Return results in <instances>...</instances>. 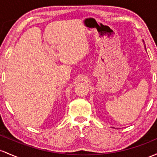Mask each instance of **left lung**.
Listing matches in <instances>:
<instances>
[{"label": "left lung", "instance_id": "left-lung-1", "mask_svg": "<svg viewBox=\"0 0 157 157\" xmlns=\"http://www.w3.org/2000/svg\"><path fill=\"white\" fill-rule=\"evenodd\" d=\"M145 49H146V48H145Z\"/></svg>", "mask_w": 157, "mask_h": 157}]
</instances>
